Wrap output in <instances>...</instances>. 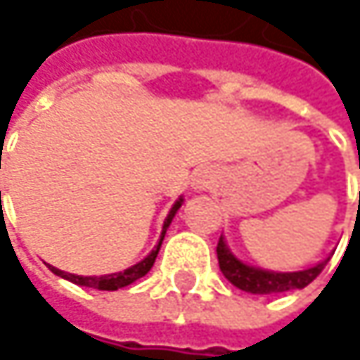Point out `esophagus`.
<instances>
[{
	"mask_svg": "<svg viewBox=\"0 0 360 360\" xmlns=\"http://www.w3.org/2000/svg\"><path fill=\"white\" fill-rule=\"evenodd\" d=\"M210 184H212V174H210V172H200V174L196 176V181H194V186H196L198 190H205Z\"/></svg>",
	"mask_w": 360,
	"mask_h": 360,
	"instance_id": "esophagus-1",
	"label": "esophagus"
}]
</instances>
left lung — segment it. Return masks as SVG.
<instances>
[{"label":"left lung","mask_w":360,"mask_h":360,"mask_svg":"<svg viewBox=\"0 0 360 360\" xmlns=\"http://www.w3.org/2000/svg\"><path fill=\"white\" fill-rule=\"evenodd\" d=\"M216 252H218V264H220L222 274L235 287L242 289V292H248V294H281V292H289V289H302L311 281H315L317 276H320V272L328 264V259H324L322 264H317V266H313L309 270H300V272H268V270H259V268L242 264L240 259H235L231 255V250L226 248L222 238L218 240Z\"/></svg>","instance_id":"obj_1"}]
</instances>
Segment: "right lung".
Returning a JSON list of instances; mask_svg holds the SVG:
<instances>
[{
  "label": "right lung",
  "instance_id": "right-lung-1",
  "mask_svg": "<svg viewBox=\"0 0 360 360\" xmlns=\"http://www.w3.org/2000/svg\"><path fill=\"white\" fill-rule=\"evenodd\" d=\"M181 202H184V200L179 198V200L172 205V210H170V214H168V218H166V222H164V231H162V238H160L158 246H155L153 250H150V255H148L146 259H142L140 264H136V266L127 268L125 272L105 274V276H77V274H68V272H62V270H58V268H51V266H49V268H51V272H53V274H58V276H62V278H66V281L75 283V285L92 287V289H101V292H116V289H120V287L131 285L134 281L142 278L150 268H153L155 257H158L160 246H162V240H164V235H166V229H168V224L172 222V218H174V214H176L179 207H181Z\"/></svg>",
  "mask_w": 360,
  "mask_h": 360
}]
</instances>
